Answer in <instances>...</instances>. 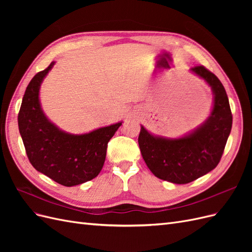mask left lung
Here are the masks:
<instances>
[{"mask_svg": "<svg viewBox=\"0 0 252 252\" xmlns=\"http://www.w3.org/2000/svg\"><path fill=\"white\" fill-rule=\"evenodd\" d=\"M191 71L207 82L215 94L211 116L184 138L168 140L150 134L143 126L139 146L145 163L157 178L187 184L215 169L220 161L232 127V113L223 84L203 65Z\"/></svg>", "mask_w": 252, "mask_h": 252, "instance_id": "obj_1", "label": "left lung"}]
</instances>
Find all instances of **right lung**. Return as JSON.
<instances>
[{"label": "right lung", "instance_id": "1", "mask_svg": "<svg viewBox=\"0 0 252 252\" xmlns=\"http://www.w3.org/2000/svg\"><path fill=\"white\" fill-rule=\"evenodd\" d=\"M53 64L29 82L18 116L19 130L29 162L59 184L70 187L94 179L100 173L109 140L122 123L74 135L60 130L44 116L39 89Z\"/></svg>", "mask_w": 252, "mask_h": 252}]
</instances>
